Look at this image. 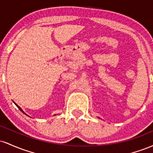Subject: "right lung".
Returning a JSON list of instances; mask_svg holds the SVG:
<instances>
[{"label":"right lung","instance_id":"obj_1","mask_svg":"<svg viewBox=\"0 0 153 153\" xmlns=\"http://www.w3.org/2000/svg\"><path fill=\"white\" fill-rule=\"evenodd\" d=\"M13 103H15V104H16V106H17V107H18V108H19V109H20V110H21V111H22V112H23V113H24V114H26V115H27V114H25V113H24V111H23V110H22V108H21V107H19V106H18V105H17V104H16V103H15V102H13ZM27 116H28V115H27Z\"/></svg>","mask_w":153,"mask_h":153}]
</instances>
